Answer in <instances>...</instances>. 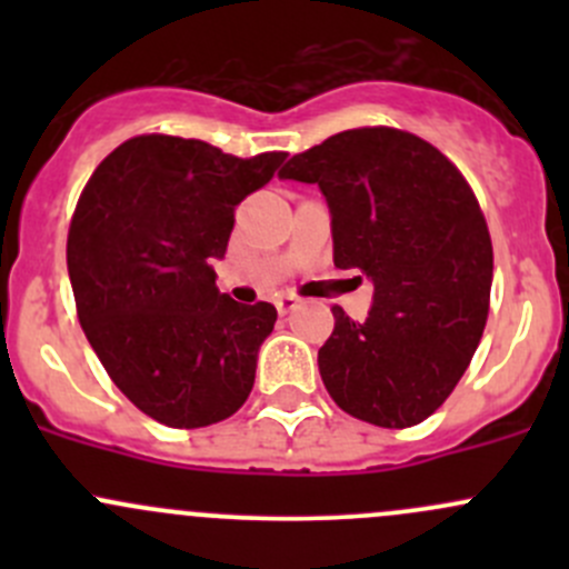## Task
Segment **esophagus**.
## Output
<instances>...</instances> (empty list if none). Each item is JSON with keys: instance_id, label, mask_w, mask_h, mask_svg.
<instances>
[{"instance_id": "34e87169", "label": "esophagus", "mask_w": 569, "mask_h": 569, "mask_svg": "<svg viewBox=\"0 0 569 569\" xmlns=\"http://www.w3.org/2000/svg\"><path fill=\"white\" fill-rule=\"evenodd\" d=\"M274 308H278L280 317H286V313L295 311V308H297V297H291V295L278 297V300H274Z\"/></svg>"}]
</instances>
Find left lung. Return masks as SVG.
Listing matches in <instances>:
<instances>
[{"label": "left lung", "instance_id": "8db88e82", "mask_svg": "<svg viewBox=\"0 0 569 569\" xmlns=\"http://www.w3.org/2000/svg\"><path fill=\"white\" fill-rule=\"evenodd\" d=\"M280 178L319 183L332 261L375 283L363 321L332 306L327 393L375 427H416L457 388L490 311L492 242L473 189L432 142L393 126L327 137Z\"/></svg>", "mask_w": 569, "mask_h": 569}]
</instances>
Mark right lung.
I'll return each instance as SVG.
<instances>
[{
  "mask_svg": "<svg viewBox=\"0 0 569 569\" xmlns=\"http://www.w3.org/2000/svg\"><path fill=\"white\" fill-rule=\"evenodd\" d=\"M283 159L140 134L79 194L68 231L79 325L126 399L164 427L226 421L252 391L278 311L220 295L211 261L226 256L237 206Z\"/></svg>",
  "mask_w": 569,
  "mask_h": 569,
  "instance_id": "add662e5",
  "label": "right lung"
}]
</instances>
